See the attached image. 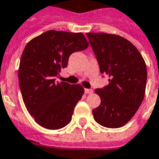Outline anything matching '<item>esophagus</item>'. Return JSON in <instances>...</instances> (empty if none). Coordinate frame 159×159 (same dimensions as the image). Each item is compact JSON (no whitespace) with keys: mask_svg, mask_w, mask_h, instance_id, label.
Here are the masks:
<instances>
[{"mask_svg":"<svg viewBox=\"0 0 159 159\" xmlns=\"http://www.w3.org/2000/svg\"><path fill=\"white\" fill-rule=\"evenodd\" d=\"M84 92H85V93H87V94H91V93H93V89H84Z\"/></svg>","mask_w":159,"mask_h":159,"instance_id":"34e87169","label":"esophagus"}]
</instances>
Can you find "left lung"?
Instances as JSON below:
<instances>
[{
    "instance_id": "obj_1",
    "label": "left lung",
    "mask_w": 159,
    "mask_h": 159,
    "mask_svg": "<svg viewBox=\"0 0 159 159\" xmlns=\"http://www.w3.org/2000/svg\"><path fill=\"white\" fill-rule=\"evenodd\" d=\"M99 63L100 73L109 76V84L96 89L99 107L92 110L94 120L109 129L124 126L132 119L144 98L147 68L132 43L120 35L86 33Z\"/></svg>"
}]
</instances>
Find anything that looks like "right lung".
Masks as SVG:
<instances>
[{
	"label": "right lung",
	"mask_w": 159,
	"mask_h": 159,
	"mask_svg": "<svg viewBox=\"0 0 159 159\" xmlns=\"http://www.w3.org/2000/svg\"><path fill=\"white\" fill-rule=\"evenodd\" d=\"M82 33L48 30L29 41L22 53L18 79L22 99L40 126L60 129L71 121L74 109L84 93L80 84L56 82L70 55L87 49Z\"/></svg>",
	"instance_id": "obj_1"
}]
</instances>
